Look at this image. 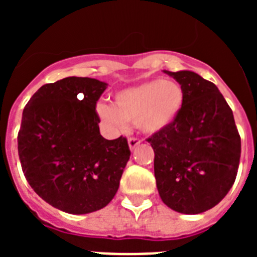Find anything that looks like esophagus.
I'll list each match as a JSON object with an SVG mask.
<instances>
[{"instance_id":"34e87169","label":"esophagus","mask_w":257,"mask_h":257,"mask_svg":"<svg viewBox=\"0 0 257 257\" xmlns=\"http://www.w3.org/2000/svg\"><path fill=\"white\" fill-rule=\"evenodd\" d=\"M140 143H142V140L139 138H130L128 139V147H130L131 151H134L138 145H140Z\"/></svg>"}]
</instances>
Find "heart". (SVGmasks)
I'll use <instances>...</instances> for the list:
<instances>
[{"mask_svg": "<svg viewBox=\"0 0 257 257\" xmlns=\"http://www.w3.org/2000/svg\"><path fill=\"white\" fill-rule=\"evenodd\" d=\"M184 105L181 86L171 79H152L114 95V106L99 103L96 112L105 123L124 128L134 122L143 133H158L171 124Z\"/></svg>", "mask_w": 257, "mask_h": 257, "instance_id": "heart-1", "label": "heart"}]
</instances>
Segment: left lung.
<instances>
[{"mask_svg": "<svg viewBox=\"0 0 257 257\" xmlns=\"http://www.w3.org/2000/svg\"><path fill=\"white\" fill-rule=\"evenodd\" d=\"M165 73L180 83L184 105L171 124L148 138L157 189L167 207L196 215L216 206L234 184L240 136L212 82L190 70Z\"/></svg>", "mask_w": 257, "mask_h": 257, "instance_id": "1", "label": "left lung"}]
</instances>
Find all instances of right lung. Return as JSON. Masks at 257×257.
I'll list each match as a JSON object with an SVG mask.
<instances>
[{
	"label": "right lung",
	"mask_w": 257,
	"mask_h": 257,
	"mask_svg": "<svg viewBox=\"0 0 257 257\" xmlns=\"http://www.w3.org/2000/svg\"><path fill=\"white\" fill-rule=\"evenodd\" d=\"M106 83L67 77L40 87L23 110L18 134L22 169L32 189L73 215L105 207L130 160L127 139L100 135L96 103Z\"/></svg>",
	"instance_id": "add662e5"
}]
</instances>
